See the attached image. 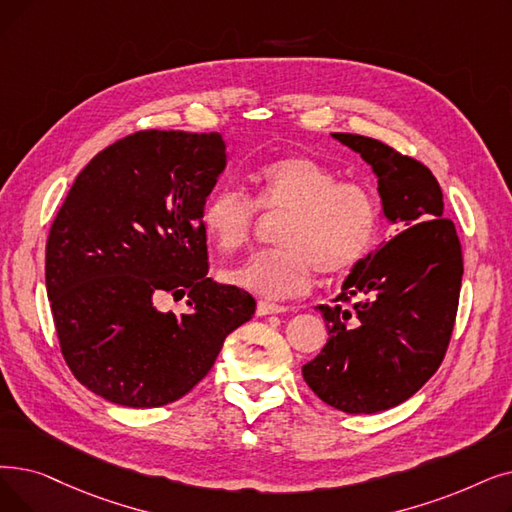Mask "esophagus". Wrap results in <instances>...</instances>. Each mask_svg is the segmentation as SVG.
<instances>
[{"label": "esophagus", "mask_w": 512, "mask_h": 512, "mask_svg": "<svg viewBox=\"0 0 512 512\" xmlns=\"http://www.w3.org/2000/svg\"><path fill=\"white\" fill-rule=\"evenodd\" d=\"M288 307L284 305H276L270 301H259L257 303V316H270V314H284Z\"/></svg>", "instance_id": "34e87169"}]
</instances>
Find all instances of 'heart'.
<instances>
[{
    "instance_id": "b5f03b06",
    "label": "heart",
    "mask_w": 512,
    "mask_h": 512,
    "mask_svg": "<svg viewBox=\"0 0 512 512\" xmlns=\"http://www.w3.org/2000/svg\"><path fill=\"white\" fill-rule=\"evenodd\" d=\"M255 196L224 186L203 205V230L221 251H238L251 240L259 211L282 215L274 230L278 247L251 255L224 278L268 299L307 291L311 276L351 272L379 236V203L370 188L339 180L326 163L305 154L263 163L253 173Z\"/></svg>"
}]
</instances>
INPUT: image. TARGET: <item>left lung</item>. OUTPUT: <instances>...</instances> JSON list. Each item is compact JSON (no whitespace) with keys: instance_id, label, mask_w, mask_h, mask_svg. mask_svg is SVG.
Listing matches in <instances>:
<instances>
[{"instance_id":"obj_1","label":"left lung","mask_w":512,"mask_h":512,"mask_svg":"<svg viewBox=\"0 0 512 512\" xmlns=\"http://www.w3.org/2000/svg\"><path fill=\"white\" fill-rule=\"evenodd\" d=\"M332 138L379 177L383 215L399 234L355 265L332 305L316 307L328 343L303 366V379L332 408L374 414L406 402L443 362L458 311L462 249L429 167L366 136Z\"/></svg>"}]
</instances>
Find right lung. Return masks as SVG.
I'll use <instances>...</instances> for the list:
<instances>
[{
    "label": "right lung",
    "mask_w": 512,
    "mask_h": 512,
    "mask_svg": "<svg viewBox=\"0 0 512 512\" xmlns=\"http://www.w3.org/2000/svg\"><path fill=\"white\" fill-rule=\"evenodd\" d=\"M221 133L142 129L77 175L50 228L46 288L62 358L108 402L159 408L213 368L255 299L207 278L201 211L226 169ZM186 296L182 317L153 307Z\"/></svg>",
    "instance_id": "obj_1"
}]
</instances>
